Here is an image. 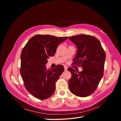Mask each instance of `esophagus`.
<instances>
[{
  "instance_id": "1",
  "label": "esophagus",
  "mask_w": 121,
  "mask_h": 121,
  "mask_svg": "<svg viewBox=\"0 0 121 121\" xmlns=\"http://www.w3.org/2000/svg\"><path fill=\"white\" fill-rule=\"evenodd\" d=\"M68 67L67 66H66V65H65L64 66V69H65V71H67V69H68Z\"/></svg>"
}]
</instances>
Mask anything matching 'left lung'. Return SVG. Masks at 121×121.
Here are the masks:
<instances>
[{"label": "left lung", "instance_id": "1", "mask_svg": "<svg viewBox=\"0 0 121 121\" xmlns=\"http://www.w3.org/2000/svg\"><path fill=\"white\" fill-rule=\"evenodd\" d=\"M77 50L73 64H79L81 72L69 68L72 74L69 87L75 95L86 97L94 92L104 75L105 53L99 40L94 36L80 34L69 37Z\"/></svg>", "mask_w": 121, "mask_h": 121}]
</instances>
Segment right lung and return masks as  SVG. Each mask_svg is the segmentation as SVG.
Wrapping results in <instances>:
<instances>
[{
    "label": "right lung",
    "mask_w": 121,
    "mask_h": 121,
    "mask_svg": "<svg viewBox=\"0 0 121 121\" xmlns=\"http://www.w3.org/2000/svg\"><path fill=\"white\" fill-rule=\"evenodd\" d=\"M68 37L36 35L29 39L21 55L20 73L26 89L39 99L50 97L56 90V82L64 71L63 65L48 69L49 56L56 52L58 44Z\"/></svg>",
    "instance_id": "right-lung-1"
}]
</instances>
